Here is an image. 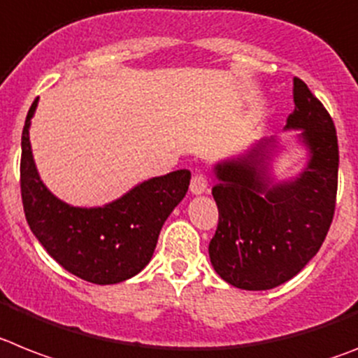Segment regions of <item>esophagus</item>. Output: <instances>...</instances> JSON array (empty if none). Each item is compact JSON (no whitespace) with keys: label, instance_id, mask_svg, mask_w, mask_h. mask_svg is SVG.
I'll return each instance as SVG.
<instances>
[{"label":"esophagus","instance_id":"1","mask_svg":"<svg viewBox=\"0 0 358 358\" xmlns=\"http://www.w3.org/2000/svg\"><path fill=\"white\" fill-rule=\"evenodd\" d=\"M208 190V181L204 176H194L190 182V192L194 195H203L204 192Z\"/></svg>","mask_w":358,"mask_h":358}]
</instances>
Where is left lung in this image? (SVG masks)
<instances>
[{"label": "left lung", "mask_w": 358, "mask_h": 358, "mask_svg": "<svg viewBox=\"0 0 358 358\" xmlns=\"http://www.w3.org/2000/svg\"><path fill=\"white\" fill-rule=\"evenodd\" d=\"M293 103L284 132L297 130L295 146L304 150L297 172L275 173L289 150L277 136L253 141L212 168L219 224L210 262L235 288L262 292L293 279L315 257L331 224L338 176L335 124L299 78H293Z\"/></svg>", "instance_id": "obj_1"}]
</instances>
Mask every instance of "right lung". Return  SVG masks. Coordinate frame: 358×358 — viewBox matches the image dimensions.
Instances as JSON below:
<instances>
[{
    "label": "right lung",
    "instance_id": "obj_1",
    "mask_svg": "<svg viewBox=\"0 0 358 358\" xmlns=\"http://www.w3.org/2000/svg\"><path fill=\"white\" fill-rule=\"evenodd\" d=\"M21 136V199L36 239L61 266L92 284L132 279L154 255L159 234L188 192L192 173L176 170L137 182L103 206H74L52 194L39 177L30 145V124Z\"/></svg>",
    "mask_w": 358,
    "mask_h": 358
}]
</instances>
